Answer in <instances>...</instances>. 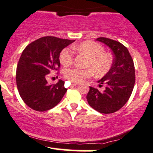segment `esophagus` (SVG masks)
I'll return each instance as SVG.
<instances>
[{
  "label": "esophagus",
  "mask_w": 153,
  "mask_h": 153,
  "mask_svg": "<svg viewBox=\"0 0 153 153\" xmlns=\"http://www.w3.org/2000/svg\"><path fill=\"white\" fill-rule=\"evenodd\" d=\"M78 82H73V83H72V86H75V85H78Z\"/></svg>",
  "instance_id": "34e87169"
}]
</instances>
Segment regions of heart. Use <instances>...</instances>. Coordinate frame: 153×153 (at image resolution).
<instances>
[{"instance_id":"obj_1","label":"heart","mask_w":153,"mask_h":153,"mask_svg":"<svg viewBox=\"0 0 153 153\" xmlns=\"http://www.w3.org/2000/svg\"><path fill=\"white\" fill-rule=\"evenodd\" d=\"M80 53L88 57L85 66L88 68L81 69L71 68L64 71V77L73 82H79L84 79L91 78L94 74L103 75L109 71L113 65V57L110 54L104 52V48L100 44L93 41L84 42L75 47ZM74 60V54L70 48H65L59 54V61L64 66L71 65Z\"/></svg>"}]
</instances>
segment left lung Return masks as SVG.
Wrapping results in <instances>:
<instances>
[{"instance_id":"obj_1","label":"left lung","mask_w":153,"mask_h":153,"mask_svg":"<svg viewBox=\"0 0 153 153\" xmlns=\"http://www.w3.org/2000/svg\"><path fill=\"white\" fill-rule=\"evenodd\" d=\"M96 40L109 47L114 58L109 71L98 81L100 88L105 85L104 91L90 86L87 101L100 113H114L124 106L132 93L135 82L134 62L127 47L119 42L106 37Z\"/></svg>"}]
</instances>
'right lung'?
Returning <instances> with one entry per match:
<instances>
[{
  "label": "right lung",
  "instance_id": "add662e5",
  "mask_svg": "<svg viewBox=\"0 0 153 153\" xmlns=\"http://www.w3.org/2000/svg\"><path fill=\"white\" fill-rule=\"evenodd\" d=\"M74 40L43 36L26 47L16 68L17 88L24 102L37 111L57 106L65 94V81L48 84L47 77L60 68L59 54Z\"/></svg>",
  "mask_w": 153,
  "mask_h": 153
}]
</instances>
